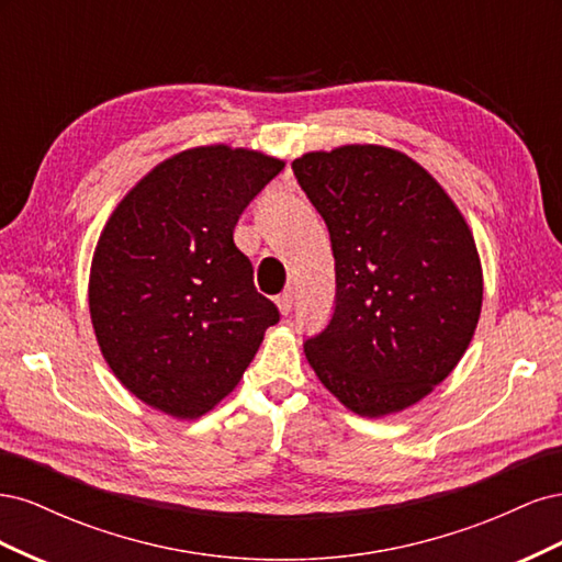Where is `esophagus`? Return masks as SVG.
<instances>
[{
    "instance_id": "1",
    "label": "esophagus",
    "mask_w": 562,
    "mask_h": 562,
    "mask_svg": "<svg viewBox=\"0 0 562 562\" xmlns=\"http://www.w3.org/2000/svg\"><path fill=\"white\" fill-rule=\"evenodd\" d=\"M293 300H295L293 291H285V293H281V295L277 297V307H279V312H281L283 316L291 314V310H293Z\"/></svg>"
}]
</instances>
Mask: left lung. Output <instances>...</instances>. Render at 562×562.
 <instances>
[{"label":"left lung","instance_id":"left-lung-1","mask_svg":"<svg viewBox=\"0 0 562 562\" xmlns=\"http://www.w3.org/2000/svg\"><path fill=\"white\" fill-rule=\"evenodd\" d=\"M293 171L326 220L335 312L304 342L347 411H405L462 361L481 318L483 267L462 211L415 159L384 145L307 151Z\"/></svg>","mask_w":562,"mask_h":562}]
</instances>
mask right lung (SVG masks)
Listing matches in <instances>:
<instances>
[{"label": "right lung", "instance_id": "add662e5", "mask_svg": "<svg viewBox=\"0 0 562 562\" xmlns=\"http://www.w3.org/2000/svg\"><path fill=\"white\" fill-rule=\"evenodd\" d=\"M285 161L225 143L157 164L116 203L93 250L98 347L135 398L196 419L229 396L279 310L234 244L239 215Z\"/></svg>", "mask_w": 562, "mask_h": 562}]
</instances>
